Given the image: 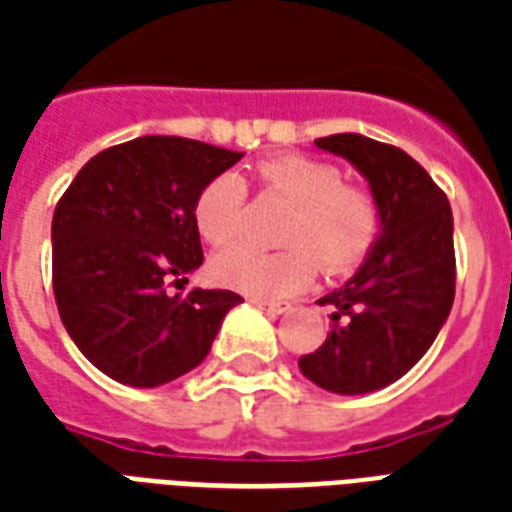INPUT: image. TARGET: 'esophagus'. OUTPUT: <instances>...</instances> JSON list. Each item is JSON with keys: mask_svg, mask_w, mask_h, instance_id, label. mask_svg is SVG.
Instances as JSON below:
<instances>
[{"mask_svg": "<svg viewBox=\"0 0 512 512\" xmlns=\"http://www.w3.org/2000/svg\"><path fill=\"white\" fill-rule=\"evenodd\" d=\"M252 303L257 305V308H263V311H268V313H273V316H276V313H284L289 308V305H281V303H268V300H260V297H252Z\"/></svg>", "mask_w": 512, "mask_h": 512, "instance_id": "esophagus-1", "label": "esophagus"}]
</instances>
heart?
<instances>
[{
    "label": "heart",
    "mask_w": 512,
    "mask_h": 512,
    "mask_svg": "<svg viewBox=\"0 0 512 512\" xmlns=\"http://www.w3.org/2000/svg\"><path fill=\"white\" fill-rule=\"evenodd\" d=\"M257 188L292 204L281 241L284 252H260L247 244L223 249L212 276L223 287L252 297H287L313 279L319 264L332 276L364 263L380 236V204L369 188L342 177L337 164L305 154H276L252 167ZM247 185L220 172L193 199V225L207 244L225 247L241 233Z\"/></svg>",
    "instance_id": "heart-1"
}]
</instances>
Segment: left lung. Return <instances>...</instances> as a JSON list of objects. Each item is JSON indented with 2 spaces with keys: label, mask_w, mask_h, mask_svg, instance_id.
Instances as JSON below:
<instances>
[{
  "label": "left lung",
  "mask_w": 512,
  "mask_h": 512,
  "mask_svg": "<svg viewBox=\"0 0 512 512\" xmlns=\"http://www.w3.org/2000/svg\"><path fill=\"white\" fill-rule=\"evenodd\" d=\"M316 146L345 156L369 180L382 233L356 276L319 300L335 311L329 335L297 364L319 388L358 396L404 377L452 311V207L401 148L353 132L319 138Z\"/></svg>",
  "instance_id": "1"
}]
</instances>
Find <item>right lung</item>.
Returning <instances> with one entry per match:
<instances>
[{"mask_svg":"<svg viewBox=\"0 0 512 512\" xmlns=\"http://www.w3.org/2000/svg\"><path fill=\"white\" fill-rule=\"evenodd\" d=\"M239 151L143 135L92 156L52 215V292L63 327L111 380L156 388L199 366L231 289H175L204 263L193 199Z\"/></svg>","mask_w":512,"mask_h":512,"instance_id":"add662e5","label":"right lung"}]
</instances>
